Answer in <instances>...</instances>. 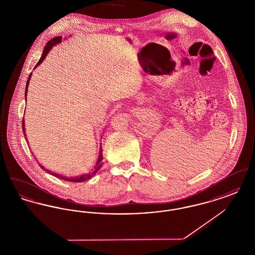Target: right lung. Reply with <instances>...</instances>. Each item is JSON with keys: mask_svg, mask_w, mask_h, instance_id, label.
Returning <instances> with one entry per match:
<instances>
[{"mask_svg": "<svg viewBox=\"0 0 255 255\" xmlns=\"http://www.w3.org/2000/svg\"><path fill=\"white\" fill-rule=\"evenodd\" d=\"M61 41H62V36H57L54 37V38H52V39H50L49 42L47 43V46H45V48H44V50H43V53H42V56H41V58H40V60L38 61V63L36 64V66L34 67V69L38 67L44 59L46 58V56H47V54L49 53V50L51 49V48L53 47V46H55V45H57V44H59L61 43ZM30 77H31V73L29 74V76H28V79H27V81H26V86H25V93H24V96L26 97V94H27V87H28V83H29V79H30ZM26 99V98H25ZM22 126H23V132H24V137H25V131H24V119H23V123H22ZM25 139H26V137H25ZM102 159H103V156H102V149H101V145H100V152H99V157H98V159H97V165H96V170L93 172V173H88V174H84V175H80V176H77V177H73V178H69V177H65V176H62V175H59V174H57V173H54V172H51L50 170H46L45 169V167L43 166V165H41V164H39L40 166H41V168L42 169L45 170V171H47L49 174H51L52 176H55L56 178H59V179H62V180H64V181H68V182H85L87 180H89V179H91L96 173H97L98 169L101 167V165H102Z\"/></svg>", "mask_w": 255, "mask_h": 255, "instance_id": "obj_1", "label": "right lung"}]
</instances>
